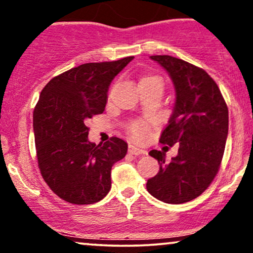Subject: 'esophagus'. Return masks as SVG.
<instances>
[{
    "instance_id": "1",
    "label": "esophagus",
    "mask_w": 253,
    "mask_h": 253,
    "mask_svg": "<svg viewBox=\"0 0 253 253\" xmlns=\"http://www.w3.org/2000/svg\"><path fill=\"white\" fill-rule=\"evenodd\" d=\"M128 152L130 155H134V156H140V155H146V151L143 149H139V147L133 146V145H129L128 147Z\"/></svg>"
}]
</instances>
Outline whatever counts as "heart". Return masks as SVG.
<instances>
[{"label":"heart","instance_id":"heart-1","mask_svg":"<svg viewBox=\"0 0 253 253\" xmlns=\"http://www.w3.org/2000/svg\"><path fill=\"white\" fill-rule=\"evenodd\" d=\"M143 82H155V83H159L162 84L161 78L157 76H144L140 78L139 83ZM129 134L132 135V138L136 139V140H140V139L144 138L145 132H146V125L143 123H133L130 126L128 127Z\"/></svg>","mask_w":253,"mask_h":253}]
</instances>
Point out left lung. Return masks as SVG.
Masks as SVG:
<instances>
[{
  "label": "left lung",
  "mask_w": 253,
  "mask_h": 253,
  "mask_svg": "<svg viewBox=\"0 0 253 253\" xmlns=\"http://www.w3.org/2000/svg\"><path fill=\"white\" fill-rule=\"evenodd\" d=\"M169 74L176 91L172 114L162 144H179L165 163V152L152 150L159 171L146 189L159 201L178 205L196 199L210 187L221 164L228 134V109L219 86L202 69L171 56H151Z\"/></svg>",
  "instance_id": "8db88e82"
}]
</instances>
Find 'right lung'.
Wrapping results in <instances>:
<instances>
[{
    "mask_svg": "<svg viewBox=\"0 0 253 253\" xmlns=\"http://www.w3.org/2000/svg\"><path fill=\"white\" fill-rule=\"evenodd\" d=\"M134 57L86 63L52 78L33 113L38 164L54 194L74 205H91L109 193L110 171L127 153V143L112 138L89 141L88 119L102 114L115 76Z\"/></svg>",
    "mask_w": 253,
    "mask_h": 253,
    "instance_id": "add662e5",
    "label": "right lung"
}]
</instances>
